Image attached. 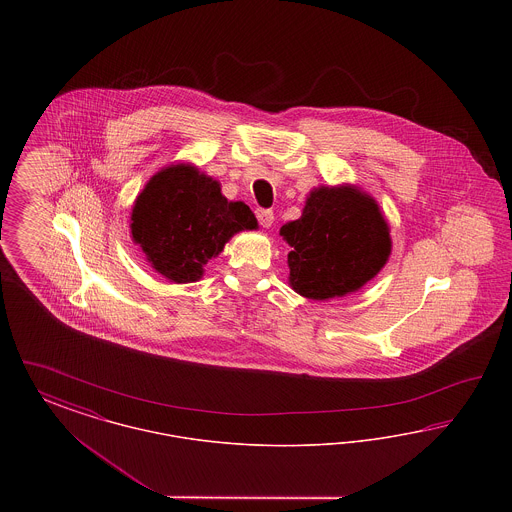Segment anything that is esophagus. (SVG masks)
I'll list each match as a JSON object with an SVG mask.
<instances>
[{"label": "esophagus", "instance_id": "obj_1", "mask_svg": "<svg viewBox=\"0 0 512 512\" xmlns=\"http://www.w3.org/2000/svg\"><path fill=\"white\" fill-rule=\"evenodd\" d=\"M255 213H257V220H259V224H261L263 228H270V226H272L274 213H272L270 209H257Z\"/></svg>", "mask_w": 512, "mask_h": 512}]
</instances>
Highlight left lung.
Returning a JSON list of instances; mask_svg holds the SVG:
<instances>
[{
    "label": "left lung",
    "instance_id": "1",
    "mask_svg": "<svg viewBox=\"0 0 512 512\" xmlns=\"http://www.w3.org/2000/svg\"><path fill=\"white\" fill-rule=\"evenodd\" d=\"M280 234L292 247L290 286L318 301L361 290L391 253L390 226L378 203L351 184L315 188L301 217Z\"/></svg>",
    "mask_w": 512,
    "mask_h": 512
}]
</instances>
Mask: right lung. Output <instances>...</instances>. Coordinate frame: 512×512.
I'll use <instances>...</instances> for the list:
<instances>
[{
	"mask_svg": "<svg viewBox=\"0 0 512 512\" xmlns=\"http://www.w3.org/2000/svg\"><path fill=\"white\" fill-rule=\"evenodd\" d=\"M130 220L132 240L147 263L174 284L199 280L234 234L257 228L244 201H228L217 180L186 163L149 178Z\"/></svg>",
	"mask_w": 512,
	"mask_h": 512,
	"instance_id": "right-lung-1",
	"label": "right lung"
}]
</instances>
